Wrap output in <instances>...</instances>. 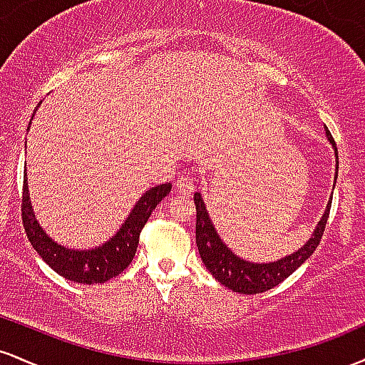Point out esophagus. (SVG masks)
Masks as SVG:
<instances>
[{"label": "esophagus", "mask_w": 365, "mask_h": 365, "mask_svg": "<svg viewBox=\"0 0 365 365\" xmlns=\"http://www.w3.org/2000/svg\"><path fill=\"white\" fill-rule=\"evenodd\" d=\"M175 185H177V190L180 192V194H183V195L192 194V192H194V188H195L194 180L188 177V175H182V177H178Z\"/></svg>", "instance_id": "34e87169"}]
</instances>
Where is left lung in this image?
<instances>
[{
  "mask_svg": "<svg viewBox=\"0 0 365 365\" xmlns=\"http://www.w3.org/2000/svg\"><path fill=\"white\" fill-rule=\"evenodd\" d=\"M326 135H328L329 142L334 148V153H336L338 156L336 144H334V139L331 137L328 128H326ZM194 200L197 209L195 242L197 247H199L200 259L206 264L207 271L215 276L221 284L228 287L230 290L245 293V295H254V293L271 290L276 284L282 283L283 279H287L293 271H297V267L302 266V264L311 257L314 250H316V247L319 245L322 233H324L333 197L329 199L328 207H326L324 215H322V220L317 223V228L314 230L311 240H309L304 247H300L295 254L287 255L284 259H279V261L269 264H252L237 257V255L221 242V238L217 237L215 226H212L211 220H209L206 206H204V200L199 192H195Z\"/></svg>",
  "mask_w": 365,
  "mask_h": 365,
  "instance_id": "8db88e82",
  "label": "left lung"
}]
</instances>
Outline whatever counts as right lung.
Here are the masks:
<instances>
[{
	"label": "right lung",
	"instance_id": "obj_1",
	"mask_svg": "<svg viewBox=\"0 0 365 365\" xmlns=\"http://www.w3.org/2000/svg\"><path fill=\"white\" fill-rule=\"evenodd\" d=\"M22 223L27 238L51 269L65 279L83 284L104 283L123 273L135 255L139 237L144 225L156 206L170 194L171 183H163L140 197L133 211L110 242L94 250H70L54 242L37 225L31 202H29L27 182L24 175L22 188Z\"/></svg>",
	"mask_w": 365,
	"mask_h": 365
}]
</instances>
